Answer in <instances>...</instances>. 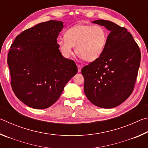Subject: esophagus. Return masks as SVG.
<instances>
[{
  "mask_svg": "<svg viewBox=\"0 0 148 148\" xmlns=\"http://www.w3.org/2000/svg\"><path fill=\"white\" fill-rule=\"evenodd\" d=\"M77 71H78V72H81V70H82V66H81V65H79V64H77Z\"/></svg>",
  "mask_w": 148,
  "mask_h": 148,
  "instance_id": "1",
  "label": "esophagus"
}]
</instances>
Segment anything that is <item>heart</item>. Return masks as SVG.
<instances>
[{
  "mask_svg": "<svg viewBox=\"0 0 148 148\" xmlns=\"http://www.w3.org/2000/svg\"><path fill=\"white\" fill-rule=\"evenodd\" d=\"M65 40L59 41L58 46L61 53L69 58L76 53L87 62H93L101 57L105 49L108 32L101 25L79 24L66 32Z\"/></svg>",
  "mask_w": 148,
  "mask_h": 148,
  "instance_id": "1",
  "label": "heart"
}]
</instances>
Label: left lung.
Here are the masks:
<instances>
[{
	"instance_id": "obj_1",
	"label": "left lung",
	"mask_w": 148,
	"mask_h": 148,
	"mask_svg": "<svg viewBox=\"0 0 148 148\" xmlns=\"http://www.w3.org/2000/svg\"><path fill=\"white\" fill-rule=\"evenodd\" d=\"M92 23L104 26L110 32L102 56L82 69L84 92L95 106L112 108L128 99L133 91L141 53L124 27L103 19Z\"/></svg>"
}]
</instances>
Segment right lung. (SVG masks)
I'll return each mask as SVG.
<instances>
[{
	"instance_id": "1",
	"label": "right lung",
	"mask_w": 148,
	"mask_h": 148,
	"mask_svg": "<svg viewBox=\"0 0 148 148\" xmlns=\"http://www.w3.org/2000/svg\"><path fill=\"white\" fill-rule=\"evenodd\" d=\"M62 28L63 22L54 20L37 24L17 35L8 52L12 90L32 108L53 104L77 72L75 62L59 49L57 38Z\"/></svg>"
}]
</instances>
